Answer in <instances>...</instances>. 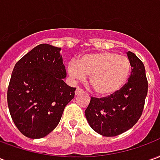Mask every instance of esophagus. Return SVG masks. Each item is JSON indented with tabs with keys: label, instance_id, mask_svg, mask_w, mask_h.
<instances>
[{
	"label": "esophagus",
	"instance_id": "1",
	"mask_svg": "<svg viewBox=\"0 0 160 160\" xmlns=\"http://www.w3.org/2000/svg\"><path fill=\"white\" fill-rule=\"evenodd\" d=\"M83 90L82 89H80V87H77L76 90H75V95H78V94H80V92H82Z\"/></svg>",
	"mask_w": 160,
	"mask_h": 160
}]
</instances>
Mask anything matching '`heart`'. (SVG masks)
Instances as JSON below:
<instances>
[{"instance_id": "1", "label": "heart", "mask_w": 160, "mask_h": 160, "mask_svg": "<svg viewBox=\"0 0 160 160\" xmlns=\"http://www.w3.org/2000/svg\"><path fill=\"white\" fill-rule=\"evenodd\" d=\"M68 73L74 81L89 76V83L101 97H111L127 83L131 63L126 56L113 52L90 53L81 56L76 63L70 62Z\"/></svg>"}]
</instances>
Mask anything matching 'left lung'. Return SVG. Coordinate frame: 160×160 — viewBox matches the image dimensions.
Listing matches in <instances>:
<instances>
[{"mask_svg":"<svg viewBox=\"0 0 160 160\" xmlns=\"http://www.w3.org/2000/svg\"><path fill=\"white\" fill-rule=\"evenodd\" d=\"M130 77L118 93L103 98H91L85 115L90 127L98 134L112 137L122 134L141 118L148 94V80L143 62L128 51Z\"/></svg>","mask_w":160,"mask_h":160,"instance_id":"obj_1","label":"left lung"}]
</instances>
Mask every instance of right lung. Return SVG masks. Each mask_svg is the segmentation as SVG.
Instances as JSON below:
<instances>
[{
  "mask_svg": "<svg viewBox=\"0 0 160 160\" xmlns=\"http://www.w3.org/2000/svg\"><path fill=\"white\" fill-rule=\"evenodd\" d=\"M61 48L42 43L23 56L12 70L8 104L15 126L25 136L40 139L58 125L76 88L68 86Z\"/></svg>",
  "mask_w": 160,
  "mask_h": 160,
  "instance_id": "obj_1",
  "label": "right lung"
}]
</instances>
